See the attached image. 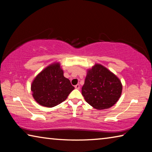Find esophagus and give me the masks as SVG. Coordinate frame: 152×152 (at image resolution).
Wrapping results in <instances>:
<instances>
[{
    "label": "esophagus",
    "mask_w": 152,
    "mask_h": 152,
    "mask_svg": "<svg viewBox=\"0 0 152 152\" xmlns=\"http://www.w3.org/2000/svg\"><path fill=\"white\" fill-rule=\"evenodd\" d=\"M80 86L79 84H76V85L75 86V88H76V89H80Z\"/></svg>",
    "instance_id": "obj_1"
}]
</instances>
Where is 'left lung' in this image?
Wrapping results in <instances>:
<instances>
[{
  "label": "left lung",
  "mask_w": 152,
  "mask_h": 152,
  "mask_svg": "<svg viewBox=\"0 0 152 152\" xmlns=\"http://www.w3.org/2000/svg\"><path fill=\"white\" fill-rule=\"evenodd\" d=\"M122 92L119 79L101 64H96L88 70L82 87L85 101L99 110L109 109L117 102Z\"/></svg>",
  "instance_id": "left-lung-1"
}]
</instances>
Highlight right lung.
Masks as SVG:
<instances>
[{
    "mask_svg": "<svg viewBox=\"0 0 152 152\" xmlns=\"http://www.w3.org/2000/svg\"><path fill=\"white\" fill-rule=\"evenodd\" d=\"M74 89L64 76L59 63L51 64L35 77L31 84L33 96L40 105L53 107L64 102Z\"/></svg>",
    "mask_w": 152,
    "mask_h": 152,
    "instance_id": "1",
    "label": "right lung"
}]
</instances>
